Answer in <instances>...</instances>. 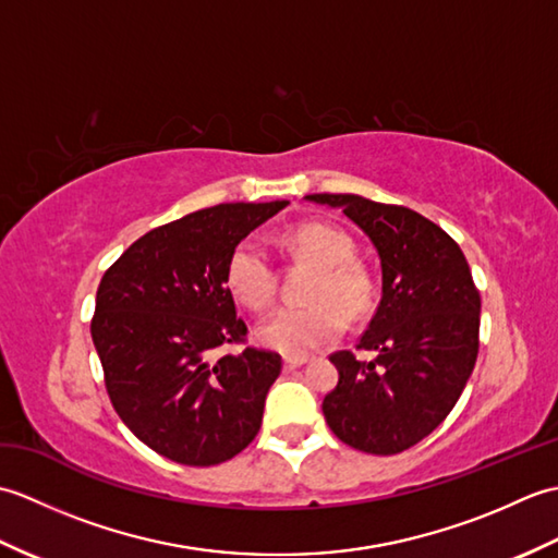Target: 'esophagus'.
Wrapping results in <instances>:
<instances>
[{
    "mask_svg": "<svg viewBox=\"0 0 558 558\" xmlns=\"http://www.w3.org/2000/svg\"><path fill=\"white\" fill-rule=\"evenodd\" d=\"M302 364H306V357H286V360H282V369L292 372V369H298V366H302Z\"/></svg>",
    "mask_w": 558,
    "mask_h": 558,
    "instance_id": "obj_1",
    "label": "esophagus"
}]
</instances>
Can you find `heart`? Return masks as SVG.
<instances>
[{
  "instance_id": "b5f03b06",
  "label": "heart",
  "mask_w": 558,
  "mask_h": 558,
  "mask_svg": "<svg viewBox=\"0 0 558 558\" xmlns=\"http://www.w3.org/2000/svg\"><path fill=\"white\" fill-rule=\"evenodd\" d=\"M292 254L316 268L302 310H278L254 330L256 342L290 357H304L312 350L333 342L348 318H360L372 306V280L354 264L352 240L330 225L306 222L286 234ZM225 282L236 302L264 310L276 290V272L266 248L256 240H242L232 248L225 268Z\"/></svg>"
}]
</instances>
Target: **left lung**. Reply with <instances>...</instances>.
Masks as SVG:
<instances>
[{
	"instance_id": "left-lung-1",
	"label": "left lung",
	"mask_w": 558,
	"mask_h": 558,
	"mask_svg": "<svg viewBox=\"0 0 558 558\" xmlns=\"http://www.w3.org/2000/svg\"><path fill=\"white\" fill-rule=\"evenodd\" d=\"M304 198L340 208L381 258V302L357 345L374 360L330 354L340 376L324 398V417L342 444L402 453L448 417L475 369L482 302L465 254L405 206L357 194Z\"/></svg>"
}]
</instances>
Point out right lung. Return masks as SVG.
<instances>
[{
    "label": "right lung",
    "mask_w": 558,
    "mask_h": 558,
    "mask_svg": "<svg viewBox=\"0 0 558 558\" xmlns=\"http://www.w3.org/2000/svg\"><path fill=\"white\" fill-rule=\"evenodd\" d=\"M290 201L220 204L146 232L105 270L90 322L122 422L180 465L208 468L254 441L278 352L244 348L225 268L232 248Z\"/></svg>",
    "instance_id": "right-lung-1"
}]
</instances>
